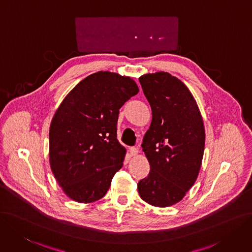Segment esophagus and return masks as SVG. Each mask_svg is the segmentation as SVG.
<instances>
[{"mask_svg": "<svg viewBox=\"0 0 252 252\" xmlns=\"http://www.w3.org/2000/svg\"><path fill=\"white\" fill-rule=\"evenodd\" d=\"M129 154H131V156H136L138 154V148L135 146L129 147Z\"/></svg>", "mask_w": 252, "mask_h": 252, "instance_id": "1", "label": "esophagus"}]
</instances>
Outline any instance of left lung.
Returning a JSON list of instances; mask_svg holds the SVG:
<instances>
[{"instance_id": "obj_1", "label": "left lung", "mask_w": 252, "mask_h": 252, "mask_svg": "<svg viewBox=\"0 0 252 252\" xmlns=\"http://www.w3.org/2000/svg\"><path fill=\"white\" fill-rule=\"evenodd\" d=\"M139 82L153 120L141 145L151 171L139 181L138 192L147 203L166 208L181 201L197 179L206 140L203 123L196 101L178 78L160 71Z\"/></svg>"}]
</instances>
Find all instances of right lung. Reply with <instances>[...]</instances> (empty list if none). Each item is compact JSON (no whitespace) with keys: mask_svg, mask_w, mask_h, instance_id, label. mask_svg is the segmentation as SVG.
Returning <instances> with one entry per match:
<instances>
[{"mask_svg":"<svg viewBox=\"0 0 252 252\" xmlns=\"http://www.w3.org/2000/svg\"><path fill=\"white\" fill-rule=\"evenodd\" d=\"M138 92L131 78L98 71L82 80L56 111L50 164L72 200L89 203L106 195L126 156L117 140L119 109Z\"/></svg>","mask_w":252,"mask_h":252,"instance_id":"obj_1","label":"right lung"}]
</instances>
